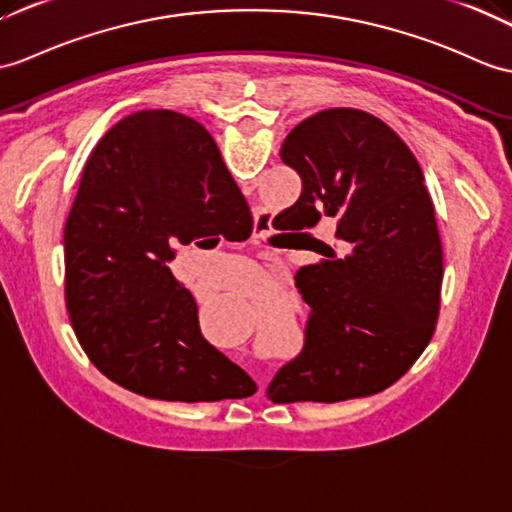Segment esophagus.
Segmentation results:
<instances>
[{
	"mask_svg": "<svg viewBox=\"0 0 512 512\" xmlns=\"http://www.w3.org/2000/svg\"><path fill=\"white\" fill-rule=\"evenodd\" d=\"M270 233V218L268 216H259L255 222V242H261L264 237Z\"/></svg>",
	"mask_w": 512,
	"mask_h": 512,
	"instance_id": "esophagus-1",
	"label": "esophagus"
}]
</instances>
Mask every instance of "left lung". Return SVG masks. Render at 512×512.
I'll return each instance as SVG.
<instances>
[{"mask_svg": "<svg viewBox=\"0 0 512 512\" xmlns=\"http://www.w3.org/2000/svg\"><path fill=\"white\" fill-rule=\"evenodd\" d=\"M281 161L301 176L283 229L323 255L296 272L310 305L303 351L279 368L268 399L344 401L375 395L417 362L436 329L443 248L419 161L375 115L327 109L290 130ZM337 222V244L316 241Z\"/></svg>", "mask_w": 512, "mask_h": 512, "instance_id": "obj_1", "label": "left lung"}]
</instances>
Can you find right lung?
I'll return each mask as SVG.
<instances>
[{
    "mask_svg": "<svg viewBox=\"0 0 512 512\" xmlns=\"http://www.w3.org/2000/svg\"><path fill=\"white\" fill-rule=\"evenodd\" d=\"M251 233L205 126L165 109L117 122L91 152L65 224L67 312L98 371L150 399L251 397L255 382L202 338L194 296L168 268L176 244Z\"/></svg>",
    "mask_w": 512,
    "mask_h": 512,
    "instance_id": "1",
    "label": "right lung"
}]
</instances>
